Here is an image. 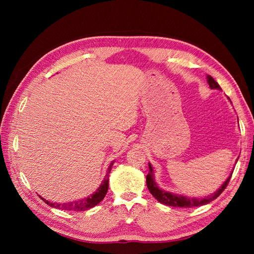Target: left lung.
Returning <instances> with one entry per match:
<instances>
[{
	"label": "left lung",
	"mask_w": 254,
	"mask_h": 254,
	"mask_svg": "<svg viewBox=\"0 0 254 254\" xmlns=\"http://www.w3.org/2000/svg\"><path fill=\"white\" fill-rule=\"evenodd\" d=\"M207 83L209 85V87L212 89L222 90L218 83L215 82V79L210 76V75H207ZM237 161H238V159H237ZM148 167H149V172L146 176V185H147L149 192L152 193V195L161 204H165V205H167V206H174V207L202 206V205L208 204L209 202L214 201V199L217 198L220 195V193L225 190L226 187H227V185H228L229 180H230L231 175H233V171H231L230 176L227 178V179H226V181L223 183L222 187H220L218 190H216L214 193L209 194V195L204 196V197H194V196L191 197V196H187V195H181V194L165 191V190H163V189H160L155 181L154 169H153L152 165H150L149 163H148Z\"/></svg>",
	"instance_id": "left-lung-1"
}]
</instances>
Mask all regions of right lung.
Here are the masks:
<instances>
[{
	"mask_svg": "<svg viewBox=\"0 0 254 254\" xmlns=\"http://www.w3.org/2000/svg\"><path fill=\"white\" fill-rule=\"evenodd\" d=\"M113 163L115 160L111 161V164L108 167L107 174L102 180L100 187L97 189V190L91 194V195L84 197V198H79L77 201H73V202H67V203H57V202H50L48 199L41 197L44 199L45 203L49 205L51 207L55 208H59V209H64V210H74V212H82V210H87L91 207H95L96 205H98L104 197L106 196L108 188H109V174L111 171V168L113 166Z\"/></svg>",
	"mask_w": 254,
	"mask_h": 254,
	"instance_id": "right-lung-1",
	"label": "right lung"
}]
</instances>
